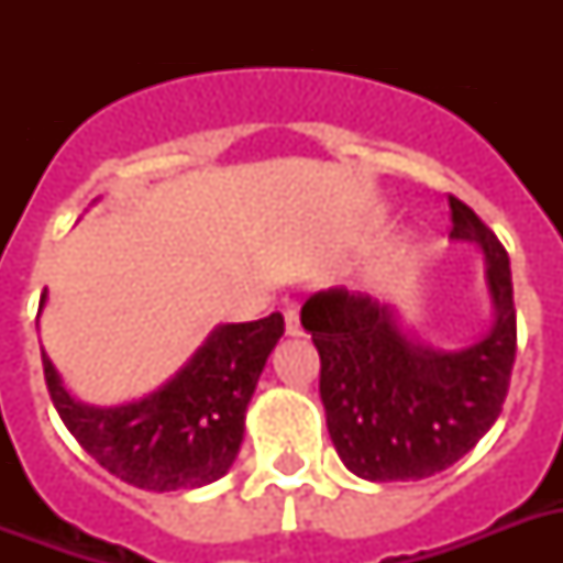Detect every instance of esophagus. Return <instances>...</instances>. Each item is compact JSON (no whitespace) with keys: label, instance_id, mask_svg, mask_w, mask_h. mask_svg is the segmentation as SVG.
I'll list each match as a JSON object with an SVG mask.
<instances>
[{"label":"esophagus","instance_id":"esophagus-1","mask_svg":"<svg viewBox=\"0 0 563 563\" xmlns=\"http://www.w3.org/2000/svg\"><path fill=\"white\" fill-rule=\"evenodd\" d=\"M283 318H286V335H300V333H303V327H300L298 309L289 307V309H286V312H283Z\"/></svg>","mask_w":563,"mask_h":563}]
</instances>
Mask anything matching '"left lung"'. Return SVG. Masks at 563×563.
<instances>
[{
    "label": "left lung",
    "instance_id": "1",
    "mask_svg": "<svg viewBox=\"0 0 563 563\" xmlns=\"http://www.w3.org/2000/svg\"><path fill=\"white\" fill-rule=\"evenodd\" d=\"M453 239L485 251L494 327L462 351L415 344L391 307L347 291H318L300 309L321 356L327 429L344 467L371 482L427 479L479 444L503 411L517 353L511 265L494 230L450 195Z\"/></svg>",
    "mask_w": 563,
    "mask_h": 563
}]
</instances>
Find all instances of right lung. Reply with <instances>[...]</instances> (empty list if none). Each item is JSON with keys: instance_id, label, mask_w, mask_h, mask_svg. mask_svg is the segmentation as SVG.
Masks as SVG:
<instances>
[{"instance_id": "1", "label": "right lung", "mask_w": 563, "mask_h": 563, "mask_svg": "<svg viewBox=\"0 0 563 563\" xmlns=\"http://www.w3.org/2000/svg\"><path fill=\"white\" fill-rule=\"evenodd\" d=\"M280 335V312L219 327L169 383L110 409L69 397L46 353L43 376L66 429L104 471L161 494L201 488L221 479L236 459L247 402Z\"/></svg>"}]
</instances>
